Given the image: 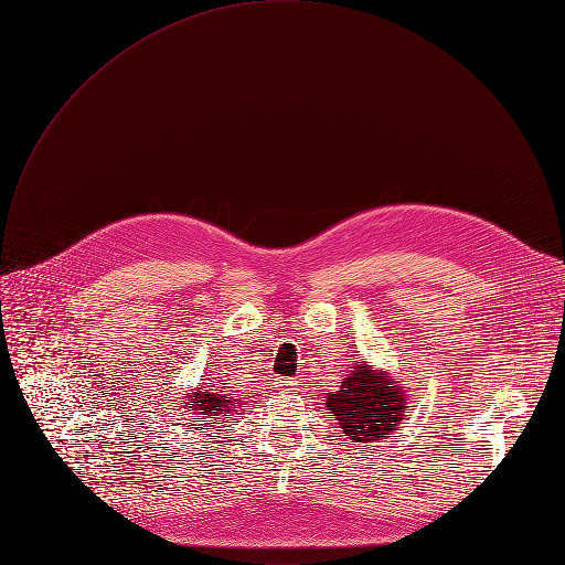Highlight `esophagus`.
I'll use <instances>...</instances> for the list:
<instances>
[{"mask_svg":"<svg viewBox=\"0 0 565 565\" xmlns=\"http://www.w3.org/2000/svg\"><path fill=\"white\" fill-rule=\"evenodd\" d=\"M299 386H301V382H299L297 377H290V380H275V388H279V391L292 393V391H299Z\"/></svg>","mask_w":565,"mask_h":565,"instance_id":"34e87169","label":"esophagus"}]
</instances>
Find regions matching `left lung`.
Here are the masks:
<instances>
[{"label": "left lung", "instance_id": "left-lung-1", "mask_svg": "<svg viewBox=\"0 0 565 565\" xmlns=\"http://www.w3.org/2000/svg\"><path fill=\"white\" fill-rule=\"evenodd\" d=\"M326 408L345 437L370 444L397 430L411 406L402 382L393 380L386 370H372L356 359L337 391L326 393Z\"/></svg>", "mask_w": 565, "mask_h": 565}]
</instances>
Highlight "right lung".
Instances as JSON below:
<instances>
[{
  "label": "right lung",
  "mask_w": 565,
  "mask_h": 565,
  "mask_svg": "<svg viewBox=\"0 0 565 565\" xmlns=\"http://www.w3.org/2000/svg\"><path fill=\"white\" fill-rule=\"evenodd\" d=\"M207 391L204 392L203 388ZM183 413L188 415H204V419H233L237 408H246V402L231 397L226 386H220L217 382L211 386H202L195 393H185L183 397ZM239 415V413H237Z\"/></svg>",
  "instance_id": "1"
}]
</instances>
